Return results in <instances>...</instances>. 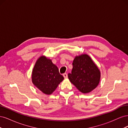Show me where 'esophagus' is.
I'll return each mask as SVG.
<instances>
[{
  "instance_id": "34e87169",
  "label": "esophagus",
  "mask_w": 128,
  "mask_h": 128,
  "mask_svg": "<svg viewBox=\"0 0 128 128\" xmlns=\"http://www.w3.org/2000/svg\"><path fill=\"white\" fill-rule=\"evenodd\" d=\"M63 76L64 77V78H66L68 77V75H67V73H64L63 74Z\"/></svg>"
}]
</instances>
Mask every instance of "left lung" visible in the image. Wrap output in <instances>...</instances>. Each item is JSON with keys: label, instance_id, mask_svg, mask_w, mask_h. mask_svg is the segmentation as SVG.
<instances>
[{"label": "left lung", "instance_id": "obj_1", "mask_svg": "<svg viewBox=\"0 0 128 128\" xmlns=\"http://www.w3.org/2000/svg\"><path fill=\"white\" fill-rule=\"evenodd\" d=\"M72 66V72L68 74V78L80 91L86 94L97 86L100 72L90 56L87 54L76 56Z\"/></svg>", "mask_w": 128, "mask_h": 128}]
</instances>
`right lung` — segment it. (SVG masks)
I'll return each instance as SVG.
<instances>
[{"label":"right lung","instance_id":"add662e5","mask_svg":"<svg viewBox=\"0 0 128 128\" xmlns=\"http://www.w3.org/2000/svg\"><path fill=\"white\" fill-rule=\"evenodd\" d=\"M64 79L51 60L42 56L37 60L33 69L32 81L42 92L46 94H52Z\"/></svg>","mask_w":128,"mask_h":128}]
</instances>
